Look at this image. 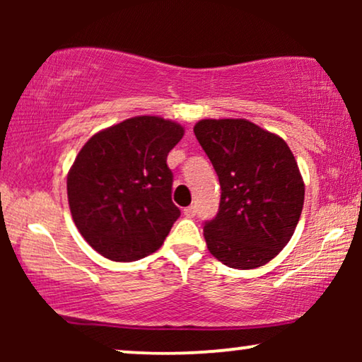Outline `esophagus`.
Masks as SVG:
<instances>
[{"mask_svg":"<svg viewBox=\"0 0 362 362\" xmlns=\"http://www.w3.org/2000/svg\"><path fill=\"white\" fill-rule=\"evenodd\" d=\"M185 216L186 217H194L196 216V206H187L185 209Z\"/></svg>","mask_w":362,"mask_h":362,"instance_id":"34e87169","label":"esophagus"}]
</instances>
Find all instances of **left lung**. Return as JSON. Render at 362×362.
I'll list each match as a JSON object with an SVG mask.
<instances>
[{
    "label": "left lung",
    "mask_w": 362,
    "mask_h": 362,
    "mask_svg": "<svg viewBox=\"0 0 362 362\" xmlns=\"http://www.w3.org/2000/svg\"><path fill=\"white\" fill-rule=\"evenodd\" d=\"M194 135L221 182L219 212L204 222L207 249L230 269L265 265L298 224L305 185L284 138L244 118L199 120Z\"/></svg>",
    "instance_id": "left-lung-1"
}]
</instances>
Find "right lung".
<instances>
[{"instance_id": "add662e5", "label": "right lung", "mask_w": 362, "mask_h": 362, "mask_svg": "<svg viewBox=\"0 0 362 362\" xmlns=\"http://www.w3.org/2000/svg\"><path fill=\"white\" fill-rule=\"evenodd\" d=\"M185 135L180 123L133 117L88 140L67 175L72 219L105 259L133 262L156 252L181 211L173 204L168 153Z\"/></svg>"}]
</instances>
